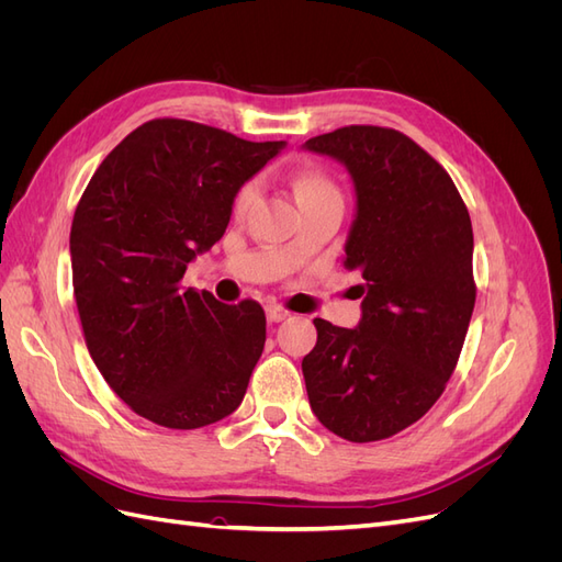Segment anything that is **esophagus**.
Wrapping results in <instances>:
<instances>
[{"label":"esophagus","mask_w":562,"mask_h":562,"mask_svg":"<svg viewBox=\"0 0 562 562\" xmlns=\"http://www.w3.org/2000/svg\"><path fill=\"white\" fill-rule=\"evenodd\" d=\"M288 316H291V314H288L283 307H279V304H269V307H267V321L269 323H281Z\"/></svg>","instance_id":"obj_1"}]
</instances>
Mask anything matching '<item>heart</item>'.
<instances>
[{
	"mask_svg": "<svg viewBox=\"0 0 562 562\" xmlns=\"http://www.w3.org/2000/svg\"><path fill=\"white\" fill-rule=\"evenodd\" d=\"M295 194L300 203H307L314 199H323V196H339L335 182L323 176L318 171H304L295 178ZM260 196V182L258 180H248L239 187V192L234 196V213L244 215L252 209V203L258 201Z\"/></svg>",
	"mask_w": 562,
	"mask_h": 562,
	"instance_id": "1",
	"label": "heart"
}]
</instances>
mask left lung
Instances as JSON below:
<instances>
[{"instance_id": "8db88e82", "label": "left lung", "mask_w": 562, "mask_h": 562, "mask_svg": "<svg viewBox=\"0 0 562 562\" xmlns=\"http://www.w3.org/2000/svg\"><path fill=\"white\" fill-rule=\"evenodd\" d=\"M304 149L351 176L345 267L363 274V302L356 328L314 318L302 375L323 427L370 443L427 415L452 375L475 304L471 217L446 168L401 131L345 126Z\"/></svg>"}]
</instances>
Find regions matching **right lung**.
I'll use <instances>...</instances> for the list:
<instances>
[{
	"mask_svg": "<svg viewBox=\"0 0 562 562\" xmlns=\"http://www.w3.org/2000/svg\"><path fill=\"white\" fill-rule=\"evenodd\" d=\"M184 119H151L98 166L75 211L72 285L100 375L133 413L199 429L241 405L265 349L258 302L184 288L229 225L239 187L283 149Z\"/></svg>",
	"mask_w": 562,
	"mask_h": 562,
	"instance_id": "1",
	"label": "right lung"
}]
</instances>
